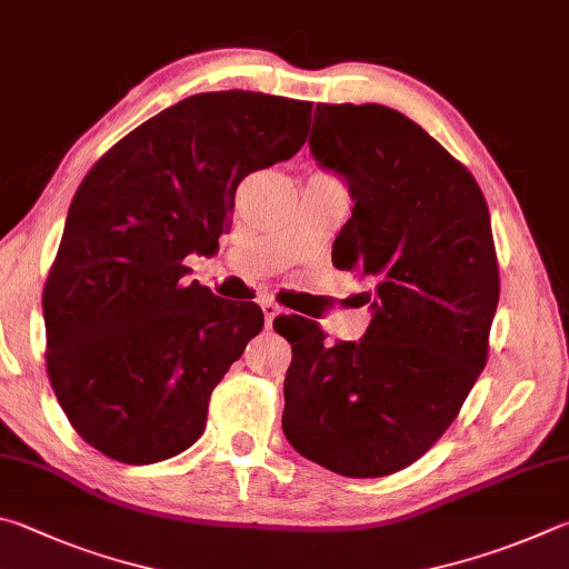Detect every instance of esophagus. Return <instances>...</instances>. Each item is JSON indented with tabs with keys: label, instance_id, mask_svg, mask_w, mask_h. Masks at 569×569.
Returning a JSON list of instances; mask_svg holds the SVG:
<instances>
[{
	"label": "esophagus",
	"instance_id": "34e87169",
	"mask_svg": "<svg viewBox=\"0 0 569 569\" xmlns=\"http://www.w3.org/2000/svg\"><path fill=\"white\" fill-rule=\"evenodd\" d=\"M262 312H264V320H267V327H272V320L279 315V305L272 302V300H264L262 302Z\"/></svg>",
	"mask_w": 569,
	"mask_h": 569
}]
</instances>
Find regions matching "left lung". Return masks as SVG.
Listing matches in <instances>:
<instances>
[{
	"mask_svg": "<svg viewBox=\"0 0 569 569\" xmlns=\"http://www.w3.org/2000/svg\"><path fill=\"white\" fill-rule=\"evenodd\" d=\"M310 149L350 184L332 262L372 279V322L360 342L327 345L317 322L274 320L292 345L282 430L337 475H392L440 440L487 362L490 209L470 169L390 107L317 104Z\"/></svg>",
	"mask_w": 569,
	"mask_h": 569,
	"instance_id": "left-lung-1",
	"label": "left lung"
}]
</instances>
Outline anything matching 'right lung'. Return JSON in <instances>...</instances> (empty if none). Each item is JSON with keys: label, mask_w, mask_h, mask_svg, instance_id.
<instances>
[{"label": "right lung", "mask_w": 569, "mask_h": 569, "mask_svg": "<svg viewBox=\"0 0 569 569\" xmlns=\"http://www.w3.org/2000/svg\"><path fill=\"white\" fill-rule=\"evenodd\" d=\"M310 119L302 99L194 94L79 184L44 282V360L69 425L109 460L162 462L202 437L212 390L264 317L187 282L184 257L214 252L239 182L300 152Z\"/></svg>", "instance_id": "1"}]
</instances>
